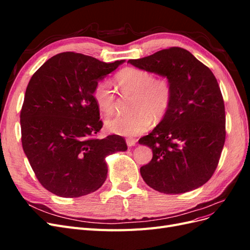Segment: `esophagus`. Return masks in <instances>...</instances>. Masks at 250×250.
<instances>
[{
    "label": "esophagus",
    "mask_w": 250,
    "mask_h": 250,
    "mask_svg": "<svg viewBox=\"0 0 250 250\" xmlns=\"http://www.w3.org/2000/svg\"><path fill=\"white\" fill-rule=\"evenodd\" d=\"M135 143H137V140H135V139H132V138H127L126 139V144H127L128 147L134 146Z\"/></svg>",
    "instance_id": "1"
}]
</instances>
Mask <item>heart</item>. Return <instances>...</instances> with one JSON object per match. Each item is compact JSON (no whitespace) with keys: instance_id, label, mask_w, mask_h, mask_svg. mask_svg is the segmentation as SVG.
I'll use <instances>...</instances> for the list:
<instances>
[{"instance_id":"1","label":"heart","mask_w":250,"mask_h":250,"mask_svg":"<svg viewBox=\"0 0 250 250\" xmlns=\"http://www.w3.org/2000/svg\"><path fill=\"white\" fill-rule=\"evenodd\" d=\"M116 82L124 95H132L131 109L134 112L113 116L105 121L106 128L120 135L134 137L148 130L155 119H162L172 100V87L166 77L153 75L139 67H126L116 76ZM93 98L99 109L110 113L115 109L116 95L108 80H101L93 90Z\"/></svg>"}]
</instances>
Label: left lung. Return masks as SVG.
Returning a JSON list of instances; mask_svg holds the SVG:
<instances>
[{
  "mask_svg": "<svg viewBox=\"0 0 250 250\" xmlns=\"http://www.w3.org/2000/svg\"><path fill=\"white\" fill-rule=\"evenodd\" d=\"M128 62L167 77L172 87L167 113L139 140L153 153L150 163L141 167L143 179L164 194H181L201 187L213 176L226 135L224 101L214 74L179 47Z\"/></svg>",
  "mask_w": 250,
  "mask_h": 250,
  "instance_id": "1",
  "label": "left lung"
}]
</instances>
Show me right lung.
Returning a JSON list of instances; mask_svg holds the SVG:
<instances>
[{"label": "right lung", "instance_id": "1", "mask_svg": "<svg viewBox=\"0 0 250 250\" xmlns=\"http://www.w3.org/2000/svg\"><path fill=\"white\" fill-rule=\"evenodd\" d=\"M124 62L63 52L30 79L21 110V145L49 192L74 198L97 191L107 177L105 157L127 150L120 135L95 138L103 123L93 98L98 81Z\"/></svg>", "mask_w": 250, "mask_h": 250}]
</instances>
